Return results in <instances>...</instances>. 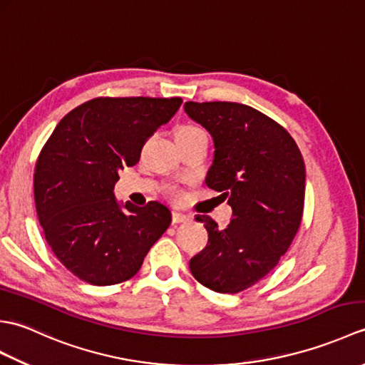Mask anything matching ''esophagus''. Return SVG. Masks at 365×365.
Masks as SVG:
<instances>
[{"instance_id":"obj_1","label":"esophagus","mask_w":365,"mask_h":365,"mask_svg":"<svg viewBox=\"0 0 365 365\" xmlns=\"http://www.w3.org/2000/svg\"><path fill=\"white\" fill-rule=\"evenodd\" d=\"M191 216L183 213V212H178V210H173V222H185V221H190Z\"/></svg>"}]
</instances>
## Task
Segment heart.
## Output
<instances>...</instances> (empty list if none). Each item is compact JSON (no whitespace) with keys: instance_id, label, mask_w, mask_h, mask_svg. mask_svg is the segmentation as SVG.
I'll return each mask as SVG.
<instances>
[{"instance_id":"b5f03b06","label":"heart","mask_w":365,"mask_h":365,"mask_svg":"<svg viewBox=\"0 0 365 365\" xmlns=\"http://www.w3.org/2000/svg\"><path fill=\"white\" fill-rule=\"evenodd\" d=\"M195 133H204V131L195 125H182L175 131V135H195Z\"/></svg>"}]
</instances>
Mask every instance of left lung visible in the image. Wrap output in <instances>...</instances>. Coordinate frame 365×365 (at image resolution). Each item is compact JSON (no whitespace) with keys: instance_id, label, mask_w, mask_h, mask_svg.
<instances>
[{"instance_id":"obj_1","label":"left lung","mask_w":365,"mask_h":365,"mask_svg":"<svg viewBox=\"0 0 365 365\" xmlns=\"http://www.w3.org/2000/svg\"><path fill=\"white\" fill-rule=\"evenodd\" d=\"M185 113L213 139L205 183L229 196V226L197 215L208 243L191 274L218 293L257 284L289 250L302 218L306 168L297 143L265 114L235 102H187Z\"/></svg>"}]
</instances>
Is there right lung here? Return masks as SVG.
Instances as JSON below:
<instances>
[{
    "instance_id": "obj_1",
    "label": "right lung",
    "mask_w": 365,
    "mask_h": 365,
    "mask_svg": "<svg viewBox=\"0 0 365 365\" xmlns=\"http://www.w3.org/2000/svg\"><path fill=\"white\" fill-rule=\"evenodd\" d=\"M182 105L180 97L94 98L61 120L38 155L34 200L54 255L81 281L113 285L133 277L165 234L170 212L119 202V170Z\"/></svg>"
}]
</instances>
